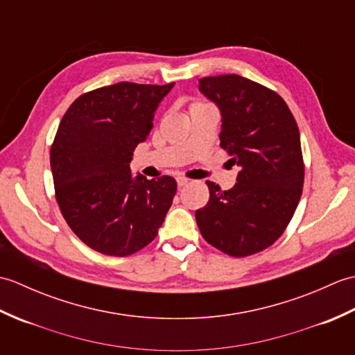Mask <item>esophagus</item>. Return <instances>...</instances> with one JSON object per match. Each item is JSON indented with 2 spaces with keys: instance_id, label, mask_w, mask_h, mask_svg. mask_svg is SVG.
<instances>
[{
  "instance_id": "obj_1",
  "label": "esophagus",
  "mask_w": 355,
  "mask_h": 355,
  "mask_svg": "<svg viewBox=\"0 0 355 355\" xmlns=\"http://www.w3.org/2000/svg\"><path fill=\"white\" fill-rule=\"evenodd\" d=\"M187 183H189V178H186V177H178V178H177L178 187H183V186H186Z\"/></svg>"
}]
</instances>
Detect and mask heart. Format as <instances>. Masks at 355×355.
<instances>
[{
    "instance_id": "b5f03b06",
    "label": "heart",
    "mask_w": 355,
    "mask_h": 355,
    "mask_svg": "<svg viewBox=\"0 0 355 355\" xmlns=\"http://www.w3.org/2000/svg\"><path fill=\"white\" fill-rule=\"evenodd\" d=\"M201 102H195V103H192V105H200Z\"/></svg>"
}]
</instances>
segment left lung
Returning <instances> with one entry per match:
<instances>
[{"label":"left lung","instance_id":"left-lung-1","mask_svg":"<svg viewBox=\"0 0 355 355\" xmlns=\"http://www.w3.org/2000/svg\"><path fill=\"white\" fill-rule=\"evenodd\" d=\"M200 92L221 110L220 146L239 173L224 192L206 182L210 197L195 220L210 245L245 258L273 245L299 205L305 177L299 128L281 96L238 74L201 78Z\"/></svg>","mask_w":355,"mask_h":355}]
</instances>
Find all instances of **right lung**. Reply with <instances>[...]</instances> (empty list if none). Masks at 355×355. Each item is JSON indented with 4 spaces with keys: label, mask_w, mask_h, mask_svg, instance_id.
I'll list each match as a JSON object with an SVG mask.
<instances>
[{
    "label": "right lung",
    "mask_w": 355,
    "mask_h": 355,
    "mask_svg": "<svg viewBox=\"0 0 355 355\" xmlns=\"http://www.w3.org/2000/svg\"><path fill=\"white\" fill-rule=\"evenodd\" d=\"M172 84L119 82L74 101L51 143L55 197L82 243L108 256H130L155 239L177 192L173 177L132 178L134 149L153 130Z\"/></svg>",
    "instance_id": "obj_1"
}]
</instances>
